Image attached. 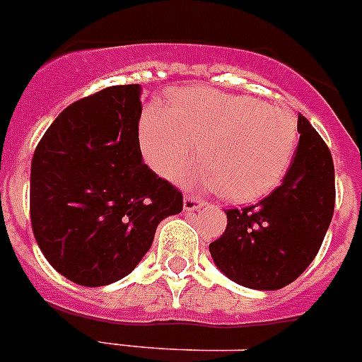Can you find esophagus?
<instances>
[{"mask_svg":"<svg viewBox=\"0 0 362 362\" xmlns=\"http://www.w3.org/2000/svg\"><path fill=\"white\" fill-rule=\"evenodd\" d=\"M204 204L203 199H199L197 196H192V194H188V196H185V201H183V209L187 210V212H194V210L201 209Z\"/></svg>","mask_w":362,"mask_h":362,"instance_id":"1","label":"esophagus"}]
</instances>
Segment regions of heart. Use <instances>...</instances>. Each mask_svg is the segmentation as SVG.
<instances>
[{"label": "heart", "instance_id": "b5f03b06", "mask_svg": "<svg viewBox=\"0 0 362 362\" xmlns=\"http://www.w3.org/2000/svg\"><path fill=\"white\" fill-rule=\"evenodd\" d=\"M170 101V110L150 105L139 119V146L158 174L177 179L197 146L203 163L190 179L225 199L252 203L281 183L299 141L292 110L206 86L177 88Z\"/></svg>", "mask_w": 362, "mask_h": 362}]
</instances>
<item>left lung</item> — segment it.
I'll return each instance as SVG.
<instances>
[{"label": "left lung", "instance_id": "obj_1", "mask_svg": "<svg viewBox=\"0 0 362 362\" xmlns=\"http://www.w3.org/2000/svg\"><path fill=\"white\" fill-rule=\"evenodd\" d=\"M299 145L283 183L245 209L226 210V230L210 243L214 263L228 279L254 290H279L317 255L335 206L330 148L305 116Z\"/></svg>", "mask_w": 362, "mask_h": 362}]
</instances>
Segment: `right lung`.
I'll list each match as a JSON object with an SVG mask.
<instances>
[{"label": "right lung", "mask_w": 362, "mask_h": 362, "mask_svg": "<svg viewBox=\"0 0 362 362\" xmlns=\"http://www.w3.org/2000/svg\"><path fill=\"white\" fill-rule=\"evenodd\" d=\"M141 86L116 85L54 119L30 168L32 232L54 270L81 286L129 276L183 194L143 163Z\"/></svg>", "instance_id": "add662e5"}]
</instances>
